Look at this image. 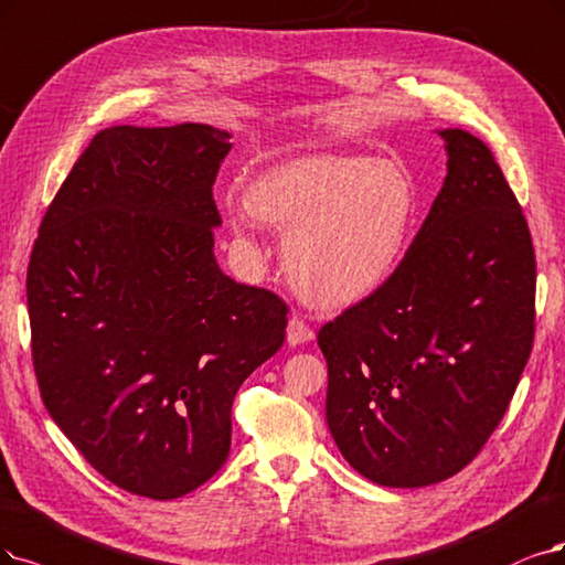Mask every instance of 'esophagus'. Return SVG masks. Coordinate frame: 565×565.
I'll return each mask as SVG.
<instances>
[{
  "label": "esophagus",
  "mask_w": 565,
  "mask_h": 565,
  "mask_svg": "<svg viewBox=\"0 0 565 565\" xmlns=\"http://www.w3.org/2000/svg\"><path fill=\"white\" fill-rule=\"evenodd\" d=\"M315 338V330H311L307 323H305V319H300V317H290L288 319V326H286V340H288V344H305L307 340H311Z\"/></svg>",
  "instance_id": "1"
}]
</instances>
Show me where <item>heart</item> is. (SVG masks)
<instances>
[{
	"instance_id": "1",
	"label": "heart",
	"mask_w": 565,
	"mask_h": 565,
	"mask_svg": "<svg viewBox=\"0 0 565 565\" xmlns=\"http://www.w3.org/2000/svg\"><path fill=\"white\" fill-rule=\"evenodd\" d=\"M237 227L250 218L288 230V275L321 305H351L382 288L403 260L412 223L409 179L391 162L315 153L271 167L227 206Z\"/></svg>"
}]
</instances>
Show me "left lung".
Instances as JSON below:
<instances>
[{"instance_id": "obj_1", "label": "left lung", "mask_w": 565, "mask_h": 565, "mask_svg": "<svg viewBox=\"0 0 565 565\" xmlns=\"http://www.w3.org/2000/svg\"><path fill=\"white\" fill-rule=\"evenodd\" d=\"M447 179L405 258L319 330L326 419L370 482L463 470L503 419L535 338V250L489 146L443 130Z\"/></svg>"}]
</instances>
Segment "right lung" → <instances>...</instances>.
<instances>
[{
	"mask_svg": "<svg viewBox=\"0 0 565 565\" xmlns=\"http://www.w3.org/2000/svg\"><path fill=\"white\" fill-rule=\"evenodd\" d=\"M230 149L200 122L97 132L30 256L41 401L99 475L153 500L221 470L235 393L286 338L288 305L214 258Z\"/></svg>",
	"mask_w": 565,
	"mask_h": 565,
	"instance_id": "1",
	"label": "right lung"
}]
</instances>
